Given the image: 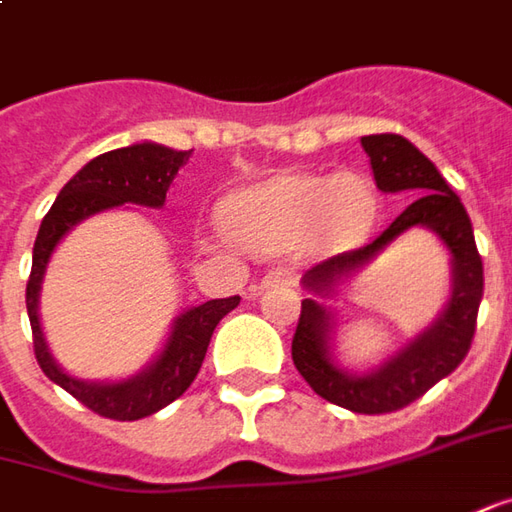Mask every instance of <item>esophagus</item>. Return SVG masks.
I'll return each mask as SVG.
<instances>
[{"label":"esophagus","mask_w":512,"mask_h":512,"mask_svg":"<svg viewBox=\"0 0 512 512\" xmlns=\"http://www.w3.org/2000/svg\"><path fill=\"white\" fill-rule=\"evenodd\" d=\"M274 283H289L291 286V283H294V274H291L289 269H272V272L260 280V286H257V289H266V286H274Z\"/></svg>","instance_id":"34e87169"}]
</instances>
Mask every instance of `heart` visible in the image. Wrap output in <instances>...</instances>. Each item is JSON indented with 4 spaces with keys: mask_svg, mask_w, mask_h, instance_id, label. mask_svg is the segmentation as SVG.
I'll return each instance as SVG.
<instances>
[{
    "mask_svg": "<svg viewBox=\"0 0 512 512\" xmlns=\"http://www.w3.org/2000/svg\"><path fill=\"white\" fill-rule=\"evenodd\" d=\"M223 229L252 252H345L374 226L377 195L357 172H274L229 192L218 206Z\"/></svg>",
    "mask_w": 512,
    "mask_h": 512,
    "instance_id": "obj_1",
    "label": "heart"
}]
</instances>
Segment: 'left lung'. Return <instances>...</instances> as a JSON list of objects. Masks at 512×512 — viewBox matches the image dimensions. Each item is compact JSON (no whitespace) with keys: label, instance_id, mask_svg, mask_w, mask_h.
<instances>
[{"label":"left lung","instance_id":"obj_1","mask_svg":"<svg viewBox=\"0 0 512 512\" xmlns=\"http://www.w3.org/2000/svg\"><path fill=\"white\" fill-rule=\"evenodd\" d=\"M362 150L371 158L377 189L416 198L374 243L331 257L303 274L300 283L309 297L303 300L300 323L291 340V360L314 394L328 402L354 414H391L422 397L467 357L485 291V272L465 206L428 155L394 133L365 135ZM414 225L433 231L449 252V303L431 327L391 358L365 372H351L336 357V312L327 306V300L350 285L365 265Z\"/></svg>","mask_w":512,"mask_h":512}]
</instances>
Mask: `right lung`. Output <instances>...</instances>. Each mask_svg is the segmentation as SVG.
Listing matches in <instances>:
<instances>
[{
  "instance_id": "add662e5",
  "label": "right lung",
  "mask_w": 512,
  "mask_h": 512,
  "mask_svg": "<svg viewBox=\"0 0 512 512\" xmlns=\"http://www.w3.org/2000/svg\"><path fill=\"white\" fill-rule=\"evenodd\" d=\"M189 158H192V150H169L164 144H152V141H141V144L98 155L62 186L59 198L50 206L33 243V269L27 280L25 303L39 368L56 385H62L67 394L79 399L81 405L110 419H121V422L144 419L181 397L201 371L215 326L238 306L240 297L206 300L201 306H189L181 311L172 320L164 348L141 371H135L133 377L79 379L67 374L56 362L45 340L42 320H39V294L45 283L47 263L64 235L98 212L118 209L124 203L161 209L167 201L169 184L175 181L178 169L184 167Z\"/></svg>"
}]
</instances>
